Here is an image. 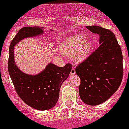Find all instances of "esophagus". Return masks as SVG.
Returning <instances> with one entry per match:
<instances>
[{"label": "esophagus", "mask_w": 129, "mask_h": 129, "mask_svg": "<svg viewBox=\"0 0 129 129\" xmlns=\"http://www.w3.org/2000/svg\"><path fill=\"white\" fill-rule=\"evenodd\" d=\"M76 74V71H75V69L73 68L71 71V73H70V75L71 76H73Z\"/></svg>", "instance_id": "34e87169"}]
</instances>
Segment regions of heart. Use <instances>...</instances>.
<instances>
[{
  "instance_id": "b5f03b06",
  "label": "heart",
  "mask_w": 129,
  "mask_h": 129,
  "mask_svg": "<svg viewBox=\"0 0 129 129\" xmlns=\"http://www.w3.org/2000/svg\"><path fill=\"white\" fill-rule=\"evenodd\" d=\"M93 47V43L86 39L85 36L77 34L65 39L60 47V51L66 56H72L74 62L81 63L88 57Z\"/></svg>"
}]
</instances>
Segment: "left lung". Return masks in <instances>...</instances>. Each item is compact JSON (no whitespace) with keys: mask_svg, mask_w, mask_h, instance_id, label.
Here are the masks:
<instances>
[{"mask_svg":"<svg viewBox=\"0 0 129 129\" xmlns=\"http://www.w3.org/2000/svg\"><path fill=\"white\" fill-rule=\"evenodd\" d=\"M99 36V46L76 68L81 79L80 98L85 104L97 106L105 102L120 86L123 78L121 48L111 31L99 26H87Z\"/></svg>","mask_w":129,"mask_h":129,"instance_id":"8db88e82","label":"left lung"}]
</instances>
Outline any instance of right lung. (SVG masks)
I'll return each mask as SVG.
<instances>
[{"mask_svg":"<svg viewBox=\"0 0 129 129\" xmlns=\"http://www.w3.org/2000/svg\"><path fill=\"white\" fill-rule=\"evenodd\" d=\"M43 28L26 26L20 29L11 43L8 60V71L19 97L28 106L40 111L48 110L55 106L58 100L61 86L72 69L70 63L60 67L50 63L40 73L30 75L21 71L16 66L14 46L25 38L43 34Z\"/></svg>","mask_w":129,"mask_h":129,"instance_id":"1","label":"right lung"}]
</instances>
